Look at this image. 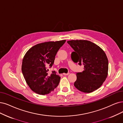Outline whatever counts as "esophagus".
<instances>
[{
    "label": "esophagus",
    "mask_w": 123,
    "mask_h": 123,
    "mask_svg": "<svg viewBox=\"0 0 123 123\" xmlns=\"http://www.w3.org/2000/svg\"><path fill=\"white\" fill-rule=\"evenodd\" d=\"M69 74V73H67V74L64 73V74H63V75H68Z\"/></svg>",
    "instance_id": "obj_1"
}]
</instances>
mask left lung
Segmentation results:
<instances>
[{"instance_id":"obj_1","label":"left lung","mask_w":123,"mask_h":123,"mask_svg":"<svg viewBox=\"0 0 123 123\" xmlns=\"http://www.w3.org/2000/svg\"><path fill=\"white\" fill-rule=\"evenodd\" d=\"M67 43L74 50L71 55L72 60L84 66L83 72H76L75 87L84 93L96 90L107 76L108 61L105 52L88 40H72Z\"/></svg>"}]
</instances>
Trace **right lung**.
Instances as JSON below:
<instances>
[{
    "instance_id": "right-lung-1",
    "label": "right lung",
    "mask_w": 123,
    "mask_h": 123,
    "mask_svg": "<svg viewBox=\"0 0 123 123\" xmlns=\"http://www.w3.org/2000/svg\"><path fill=\"white\" fill-rule=\"evenodd\" d=\"M66 40L49 42L35 45L27 52L23 58L22 71L30 88L39 95L51 93L60 82V77L55 71L48 73L54 62L58 50Z\"/></svg>"
}]
</instances>
